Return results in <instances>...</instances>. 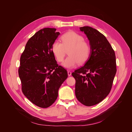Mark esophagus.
<instances>
[{"label": "esophagus", "mask_w": 132, "mask_h": 132, "mask_svg": "<svg viewBox=\"0 0 132 132\" xmlns=\"http://www.w3.org/2000/svg\"><path fill=\"white\" fill-rule=\"evenodd\" d=\"M67 73H68V76H70L71 75V72L70 71L68 70V71H67Z\"/></svg>", "instance_id": "34e87169"}]
</instances>
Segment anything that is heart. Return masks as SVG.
Here are the masks:
<instances>
[{"mask_svg":"<svg viewBox=\"0 0 132 132\" xmlns=\"http://www.w3.org/2000/svg\"><path fill=\"white\" fill-rule=\"evenodd\" d=\"M62 43L55 41L52 45V51L58 62H62L65 57L66 50L69 55L62 65L67 68H72L78 63L83 64L88 60L90 53V46L84 41V37L73 31L63 34L61 37Z\"/></svg>","mask_w":132,"mask_h":132,"instance_id":"heart-1","label":"heart"}]
</instances>
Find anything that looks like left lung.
I'll return each mask as SVG.
<instances>
[{"mask_svg": "<svg viewBox=\"0 0 132 132\" xmlns=\"http://www.w3.org/2000/svg\"><path fill=\"white\" fill-rule=\"evenodd\" d=\"M89 41L90 53L85 65L71 73L75 95L86 106L101 102L109 95L117 72L114 50L105 36L90 27H80Z\"/></svg>", "mask_w": 132, "mask_h": 132, "instance_id": "obj_1", "label": "left lung"}]
</instances>
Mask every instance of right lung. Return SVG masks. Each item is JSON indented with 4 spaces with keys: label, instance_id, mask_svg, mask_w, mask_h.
Returning <instances> with one entry per match:
<instances>
[{
    "label": "right lung",
    "instance_id": "1",
    "mask_svg": "<svg viewBox=\"0 0 132 132\" xmlns=\"http://www.w3.org/2000/svg\"><path fill=\"white\" fill-rule=\"evenodd\" d=\"M55 28H44L28 40L20 57L18 70L24 95L42 108L57 99L59 89L67 79V70L59 66L52 45L60 34Z\"/></svg>",
    "mask_w": 132,
    "mask_h": 132
}]
</instances>
